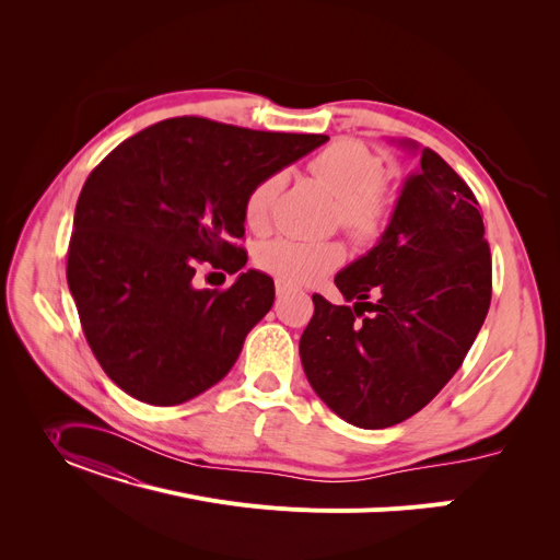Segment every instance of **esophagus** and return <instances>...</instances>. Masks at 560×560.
Listing matches in <instances>:
<instances>
[{"mask_svg": "<svg viewBox=\"0 0 560 560\" xmlns=\"http://www.w3.org/2000/svg\"><path fill=\"white\" fill-rule=\"evenodd\" d=\"M275 288H277V295H279V298H281V295H288V292H292V290H295V285H290V283L281 281V279H277Z\"/></svg>", "mask_w": 560, "mask_h": 560, "instance_id": "1", "label": "esophagus"}]
</instances>
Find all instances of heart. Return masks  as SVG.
I'll return each mask as SVG.
<instances>
[{
    "label": "heart",
    "instance_id": "heart-1",
    "mask_svg": "<svg viewBox=\"0 0 560 560\" xmlns=\"http://www.w3.org/2000/svg\"><path fill=\"white\" fill-rule=\"evenodd\" d=\"M311 174L338 199L336 220L359 241H370L384 226L390 209L384 186V161L365 144L340 138L325 147L308 163ZM285 174L272 172L260 179L245 197V224L254 231L265 229L272 203L283 188ZM345 260V247L336 241H295L275 238L256 249V265L285 283H315L338 270Z\"/></svg>",
    "mask_w": 560,
    "mask_h": 560
}]
</instances>
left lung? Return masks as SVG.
<instances>
[{"label": "left lung", "instance_id": "left-lung-1", "mask_svg": "<svg viewBox=\"0 0 560 560\" xmlns=\"http://www.w3.org/2000/svg\"><path fill=\"white\" fill-rule=\"evenodd\" d=\"M399 144L420 150L413 140ZM483 231L475 192L424 147L381 241L336 275L354 306L313 295L300 357L308 384L336 416L361 429H386L445 388L490 306Z\"/></svg>", "mask_w": 560, "mask_h": 560}]
</instances>
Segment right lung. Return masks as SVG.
<instances>
[{"mask_svg":"<svg viewBox=\"0 0 560 560\" xmlns=\"http://www.w3.org/2000/svg\"><path fill=\"white\" fill-rule=\"evenodd\" d=\"M329 136L254 131L172 117L127 138L88 176L68 247L81 327L117 388L152 406L215 386L272 308L275 281L241 272L195 288L197 262L245 268L243 203L265 176Z\"/></svg>","mask_w":560,"mask_h":560,"instance_id":"1","label":"right lung"}]
</instances>
